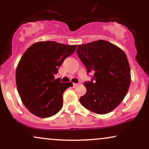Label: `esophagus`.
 <instances>
[{
  "instance_id": "1",
  "label": "esophagus",
  "mask_w": 149,
  "mask_h": 149,
  "mask_svg": "<svg viewBox=\"0 0 149 149\" xmlns=\"http://www.w3.org/2000/svg\"><path fill=\"white\" fill-rule=\"evenodd\" d=\"M73 87H76L78 84V83H73Z\"/></svg>"
}]
</instances>
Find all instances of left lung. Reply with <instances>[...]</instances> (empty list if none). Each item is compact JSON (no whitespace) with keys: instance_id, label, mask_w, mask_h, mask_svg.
Wrapping results in <instances>:
<instances>
[{"instance_id":"obj_1","label":"left lung","mask_w":149,"mask_h":149,"mask_svg":"<svg viewBox=\"0 0 149 149\" xmlns=\"http://www.w3.org/2000/svg\"><path fill=\"white\" fill-rule=\"evenodd\" d=\"M76 51L88 73H94L92 81L84 83L87 92L80 98V104L97 114L112 111L123 100L131 83L125 53L103 40L78 45Z\"/></svg>"}]
</instances>
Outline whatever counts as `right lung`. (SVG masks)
<instances>
[{
	"label": "right lung",
	"instance_id": "add662e5",
	"mask_svg": "<svg viewBox=\"0 0 149 149\" xmlns=\"http://www.w3.org/2000/svg\"><path fill=\"white\" fill-rule=\"evenodd\" d=\"M76 46L37 42L22 55L16 69V85L22 102L33 115L48 118L61 109L63 93L73 83H61L54 75Z\"/></svg>",
	"mask_w": 149,
	"mask_h": 149
}]
</instances>
